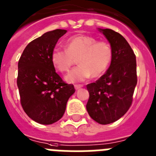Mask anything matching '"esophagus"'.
<instances>
[{
    "instance_id": "obj_1",
    "label": "esophagus",
    "mask_w": 156,
    "mask_h": 156,
    "mask_svg": "<svg viewBox=\"0 0 156 156\" xmlns=\"http://www.w3.org/2000/svg\"><path fill=\"white\" fill-rule=\"evenodd\" d=\"M82 86H83L82 85H75V86H74V88H75V89H76V90H78V89H81Z\"/></svg>"
}]
</instances>
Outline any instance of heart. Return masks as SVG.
Wrapping results in <instances>:
<instances>
[{
    "instance_id": "1",
    "label": "heart",
    "mask_w": 156,
    "mask_h": 156,
    "mask_svg": "<svg viewBox=\"0 0 156 156\" xmlns=\"http://www.w3.org/2000/svg\"><path fill=\"white\" fill-rule=\"evenodd\" d=\"M67 49L56 47L52 50L51 60L56 69L66 72L70 70L75 59L80 65L73 69L65 80L69 83L83 82L89 77L98 78L108 70L112 59L111 44L105 41H98L89 35H77L69 38Z\"/></svg>"
}]
</instances>
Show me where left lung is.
I'll list each match as a JSON object with an SVG mask.
<instances>
[{"instance_id":"8db88e82","label":"left lung","mask_w":156,"mask_h":156,"mask_svg":"<svg viewBox=\"0 0 156 156\" xmlns=\"http://www.w3.org/2000/svg\"><path fill=\"white\" fill-rule=\"evenodd\" d=\"M112 46L113 55L106 73L86 86L89 98L86 109L97 122L106 125L119 120L129 110L137 82L136 55L120 34L101 29Z\"/></svg>"}]
</instances>
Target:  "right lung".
I'll list each match as a JSON object with an SVG mask.
<instances>
[{
	"mask_svg": "<svg viewBox=\"0 0 156 156\" xmlns=\"http://www.w3.org/2000/svg\"><path fill=\"white\" fill-rule=\"evenodd\" d=\"M67 33L57 29L46 32L30 42L18 63L17 86L20 102L32 120L50 125L63 117L73 85L63 82L55 72L51 54L58 40Z\"/></svg>",
	"mask_w": 156,
	"mask_h": 156,
	"instance_id": "right-lung-1",
	"label": "right lung"
}]
</instances>
